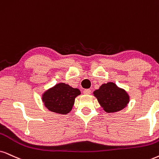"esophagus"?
I'll return each instance as SVG.
<instances>
[{
    "label": "esophagus",
    "mask_w": 159,
    "mask_h": 159,
    "mask_svg": "<svg viewBox=\"0 0 159 159\" xmlns=\"http://www.w3.org/2000/svg\"><path fill=\"white\" fill-rule=\"evenodd\" d=\"M83 92H84V94H89L92 92V91H91V89H84Z\"/></svg>",
    "instance_id": "34e87169"
}]
</instances>
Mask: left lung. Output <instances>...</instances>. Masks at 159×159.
Segmentation results:
<instances>
[{"label":"left lung","instance_id":"1","mask_svg":"<svg viewBox=\"0 0 159 159\" xmlns=\"http://www.w3.org/2000/svg\"><path fill=\"white\" fill-rule=\"evenodd\" d=\"M93 94L107 113L121 111L129 103V95L127 92L112 82L102 84Z\"/></svg>","mask_w":159,"mask_h":159}]
</instances>
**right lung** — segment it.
<instances>
[{"mask_svg":"<svg viewBox=\"0 0 159 159\" xmlns=\"http://www.w3.org/2000/svg\"><path fill=\"white\" fill-rule=\"evenodd\" d=\"M81 94L78 89L60 83L47 90L43 95L45 107L57 114H67L72 110L75 98Z\"/></svg>","mask_w":159,"mask_h":159,"instance_id":"1","label":"right lung"}]
</instances>
